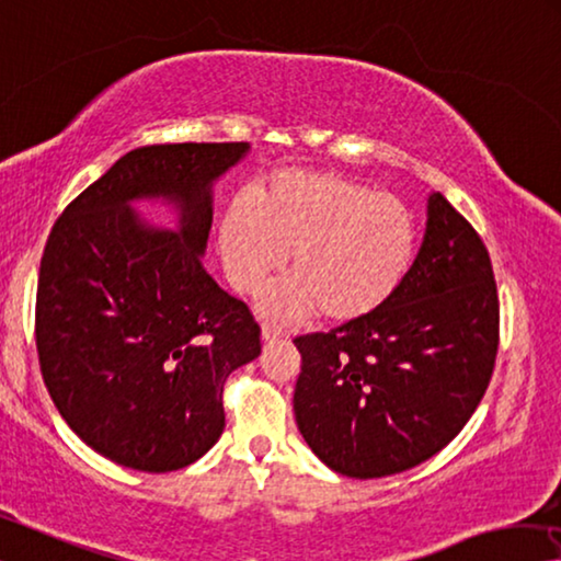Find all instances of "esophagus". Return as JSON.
<instances>
[{"label":"esophagus","mask_w":561,"mask_h":561,"mask_svg":"<svg viewBox=\"0 0 561 561\" xmlns=\"http://www.w3.org/2000/svg\"><path fill=\"white\" fill-rule=\"evenodd\" d=\"M282 336V327L277 324H262V342H277Z\"/></svg>","instance_id":"obj_1"}]
</instances>
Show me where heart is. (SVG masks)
<instances>
[{"label":"heart","mask_w":561,"mask_h":561,"mask_svg":"<svg viewBox=\"0 0 561 561\" xmlns=\"http://www.w3.org/2000/svg\"><path fill=\"white\" fill-rule=\"evenodd\" d=\"M291 252V277L266 291L279 319L319 314L359 322L397 295L414 256V221L392 194L334 172L289 169L254 204L234 202L219 225V254L232 287L252 295Z\"/></svg>","instance_id":"b5f03b06"}]
</instances>
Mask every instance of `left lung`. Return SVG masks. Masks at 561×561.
<instances>
[{"label": "left lung", "mask_w": 561, "mask_h": 561, "mask_svg": "<svg viewBox=\"0 0 561 561\" xmlns=\"http://www.w3.org/2000/svg\"><path fill=\"white\" fill-rule=\"evenodd\" d=\"M295 344L297 426L329 469L377 479L422 465L457 437L492 379L500 299L484 242L432 192L397 295L359 322Z\"/></svg>", "instance_id": "1"}]
</instances>
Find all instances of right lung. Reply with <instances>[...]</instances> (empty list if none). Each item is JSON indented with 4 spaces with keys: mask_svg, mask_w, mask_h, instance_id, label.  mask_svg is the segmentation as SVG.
Returning a JSON list of instances; mask_svg holds the SVG:
<instances>
[{
    "mask_svg": "<svg viewBox=\"0 0 561 561\" xmlns=\"http://www.w3.org/2000/svg\"><path fill=\"white\" fill-rule=\"evenodd\" d=\"M249 154L229 145L131 149L61 211L44 247L37 352L65 422L102 457L174 472L225 432L221 392L260 357V327L202 256L215 182ZM164 201L174 230L134 209Z\"/></svg>",
    "mask_w": 561,
    "mask_h": 561,
    "instance_id": "1",
    "label": "right lung"
}]
</instances>
